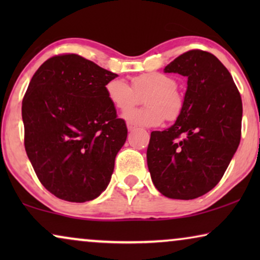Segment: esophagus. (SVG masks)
<instances>
[{"label":"esophagus","mask_w":260,"mask_h":260,"mask_svg":"<svg viewBox=\"0 0 260 260\" xmlns=\"http://www.w3.org/2000/svg\"><path fill=\"white\" fill-rule=\"evenodd\" d=\"M126 126H127V130H129L130 133H131V131H134L135 129H136V126H135L134 124H131V123H126Z\"/></svg>","instance_id":"1"}]
</instances>
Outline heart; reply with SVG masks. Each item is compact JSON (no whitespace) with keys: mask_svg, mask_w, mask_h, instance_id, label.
I'll return each instance as SVG.
<instances>
[{"mask_svg":"<svg viewBox=\"0 0 260 260\" xmlns=\"http://www.w3.org/2000/svg\"><path fill=\"white\" fill-rule=\"evenodd\" d=\"M176 81L161 72L142 73L131 79V86L124 79L115 78L105 86L106 97L112 106L126 111L147 94V108L133 109L123 115L127 123L138 126L159 125L167 117L176 119L183 108V99L176 90Z\"/></svg>","mask_w":260,"mask_h":260,"instance_id":"1","label":"heart"}]
</instances>
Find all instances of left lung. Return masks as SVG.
I'll use <instances>...</instances> for the list:
<instances>
[{"mask_svg": "<svg viewBox=\"0 0 260 260\" xmlns=\"http://www.w3.org/2000/svg\"><path fill=\"white\" fill-rule=\"evenodd\" d=\"M165 72L187 77V91L175 123L151 133L148 168L162 195L191 200L219 183L236 154L243 103L229 70L208 52L183 53Z\"/></svg>", "mask_w": 260, "mask_h": 260, "instance_id": "8db88e82", "label": "left lung"}]
</instances>
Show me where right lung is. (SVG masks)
I'll return each mask as SVG.
<instances>
[{
    "label": "right lung",
    "mask_w": 260,
    "mask_h": 260,
    "mask_svg": "<svg viewBox=\"0 0 260 260\" xmlns=\"http://www.w3.org/2000/svg\"><path fill=\"white\" fill-rule=\"evenodd\" d=\"M116 73L77 54L48 59L22 101L24 148L38 179L56 198L85 202L106 189L127 129L105 86Z\"/></svg>",
    "instance_id": "1"
}]
</instances>
